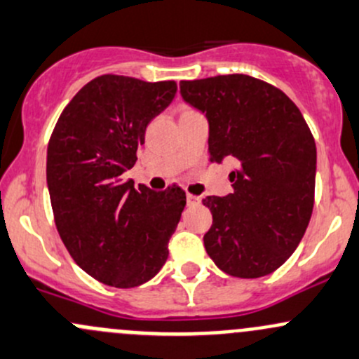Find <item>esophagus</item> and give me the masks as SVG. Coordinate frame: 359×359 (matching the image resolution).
Instances as JSON below:
<instances>
[{
	"label": "esophagus",
	"instance_id": "esophagus-1",
	"mask_svg": "<svg viewBox=\"0 0 359 359\" xmlns=\"http://www.w3.org/2000/svg\"><path fill=\"white\" fill-rule=\"evenodd\" d=\"M199 203H201V198H199V196L189 194V192H187V205L196 206V205H199Z\"/></svg>",
	"mask_w": 359,
	"mask_h": 359
}]
</instances>
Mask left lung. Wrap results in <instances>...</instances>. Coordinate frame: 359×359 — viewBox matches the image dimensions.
<instances>
[{
    "label": "left lung",
    "instance_id": "8db88e82",
    "mask_svg": "<svg viewBox=\"0 0 359 359\" xmlns=\"http://www.w3.org/2000/svg\"><path fill=\"white\" fill-rule=\"evenodd\" d=\"M187 103L206 113L210 160H232V194L208 196L206 252L225 273L258 278L296 251L315 205L316 146L285 93L244 74L180 81Z\"/></svg>",
    "mask_w": 359,
    "mask_h": 359
}]
</instances>
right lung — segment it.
Masks as SVG:
<instances>
[{
    "mask_svg": "<svg viewBox=\"0 0 359 359\" xmlns=\"http://www.w3.org/2000/svg\"><path fill=\"white\" fill-rule=\"evenodd\" d=\"M175 93V81L100 75L72 97L48 142L56 230L74 262L111 287H137L160 271L186 206L180 187L135 189L122 179Z\"/></svg>",
    "mask_w": 359,
    "mask_h": 359,
    "instance_id": "right-lung-1",
    "label": "right lung"
}]
</instances>
